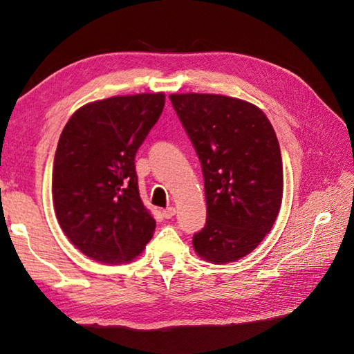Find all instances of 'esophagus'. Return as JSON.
Here are the masks:
<instances>
[{
    "label": "esophagus",
    "instance_id": "1",
    "mask_svg": "<svg viewBox=\"0 0 354 354\" xmlns=\"http://www.w3.org/2000/svg\"><path fill=\"white\" fill-rule=\"evenodd\" d=\"M175 214H176V209L175 207H167V209H164V211H162V215H164L165 218H171Z\"/></svg>",
    "mask_w": 354,
    "mask_h": 354
}]
</instances>
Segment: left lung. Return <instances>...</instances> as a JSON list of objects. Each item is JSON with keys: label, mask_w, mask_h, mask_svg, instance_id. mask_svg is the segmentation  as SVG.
<instances>
[{"label": "left lung", "mask_w": 354, "mask_h": 354, "mask_svg": "<svg viewBox=\"0 0 354 354\" xmlns=\"http://www.w3.org/2000/svg\"><path fill=\"white\" fill-rule=\"evenodd\" d=\"M201 162L206 225L194 248L214 263L251 253L277 220L283 159L274 129L259 107L209 93L170 95Z\"/></svg>", "instance_id": "left-lung-1"}]
</instances>
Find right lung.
<instances>
[{"mask_svg":"<svg viewBox=\"0 0 354 354\" xmlns=\"http://www.w3.org/2000/svg\"><path fill=\"white\" fill-rule=\"evenodd\" d=\"M164 104V93L112 97L81 107L65 124L53 203L65 236L93 261L129 262L153 237L156 221L140 200L134 160Z\"/></svg>","mask_w":354,"mask_h":354,"instance_id":"add662e5","label":"right lung"}]
</instances>
